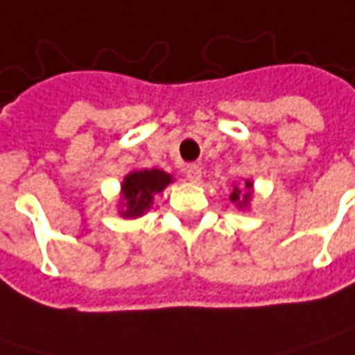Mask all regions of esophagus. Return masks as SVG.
Instances as JSON below:
<instances>
[{
    "label": "esophagus",
    "instance_id": "esophagus-1",
    "mask_svg": "<svg viewBox=\"0 0 355 355\" xmlns=\"http://www.w3.org/2000/svg\"><path fill=\"white\" fill-rule=\"evenodd\" d=\"M185 175H187V180H189L191 184H198L199 180H201V168H199L198 164H193V166H187Z\"/></svg>",
    "mask_w": 355,
    "mask_h": 355
}]
</instances>
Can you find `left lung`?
I'll return each mask as SVG.
<instances>
[{
	"label": "left lung",
	"instance_id": "left-lung-1",
	"mask_svg": "<svg viewBox=\"0 0 355 355\" xmlns=\"http://www.w3.org/2000/svg\"><path fill=\"white\" fill-rule=\"evenodd\" d=\"M245 187H247V193H243L241 198H238V196L241 195V189H237V187H235V189H233V193H231V201H239V199H243V203H245V201L249 199V189H251V182H247V184H245Z\"/></svg>",
	"mask_w": 355,
	"mask_h": 355
}]
</instances>
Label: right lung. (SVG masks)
<instances>
[{"label":"right lung","instance_id":"obj_1","mask_svg":"<svg viewBox=\"0 0 355 355\" xmlns=\"http://www.w3.org/2000/svg\"><path fill=\"white\" fill-rule=\"evenodd\" d=\"M170 182V175L162 170L132 171L122 184V193L126 199V211H122V215L126 217L142 215L150 207L154 196L164 191V187Z\"/></svg>","mask_w":355,"mask_h":355}]
</instances>
